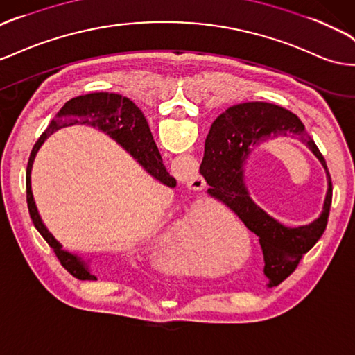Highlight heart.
<instances>
[{
  "label": "heart",
  "instance_id": "b5f03b06",
  "mask_svg": "<svg viewBox=\"0 0 355 355\" xmlns=\"http://www.w3.org/2000/svg\"><path fill=\"white\" fill-rule=\"evenodd\" d=\"M182 234L185 237V242L188 245V249H185V266L188 269H198L200 266V258L198 252L205 251L206 243H207V236L209 232L203 221L198 218L197 214H188L184 221H182V227L176 228L175 236L176 239H180Z\"/></svg>",
  "mask_w": 355,
  "mask_h": 355
}]
</instances>
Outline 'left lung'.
Wrapping results in <instances>:
<instances>
[{
	"mask_svg": "<svg viewBox=\"0 0 355 355\" xmlns=\"http://www.w3.org/2000/svg\"><path fill=\"white\" fill-rule=\"evenodd\" d=\"M277 137H293L319 158L328 175L323 212L311 225L286 227L257 207L244 185V166L254 147ZM200 173L210 185L209 193L233 209L245 225L258 236L264 275L269 286L279 285L299 266L302 257L318 242L327 227L333 185L327 164L315 141L294 113L270 103L252 101L228 107L210 127Z\"/></svg>",
	"mask_w": 355,
	"mask_h": 355,
	"instance_id": "8db88e82",
	"label": "left lung"
}]
</instances>
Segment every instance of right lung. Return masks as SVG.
Segmentation results:
<instances>
[{"label":"right lung","mask_w":355,"mask_h":355,"mask_svg":"<svg viewBox=\"0 0 355 355\" xmlns=\"http://www.w3.org/2000/svg\"><path fill=\"white\" fill-rule=\"evenodd\" d=\"M74 123H86V125H91L106 132L109 137L118 141L150 176L158 179L161 184L175 188L176 179L168 175V171L166 170L164 164H162V158L159 155L154 137H152L146 118L143 116L141 110L130 98L122 97L119 94L109 92L86 94L67 101L62 109L56 113V118L51 122V125L42 134L40 139L37 140L31 150L30 159H28V210H30L31 219L35 228L38 230V233L44 237V241L53 249V252L58 257L64 269L80 281H97V276L91 272L89 264L82 260L79 255L64 251L62 245L46 228L40 215H38L31 191V168L38 149L42 148L44 140L56 130L67 125H74Z\"/></svg>","instance_id":"right-lung-1"}]
</instances>
